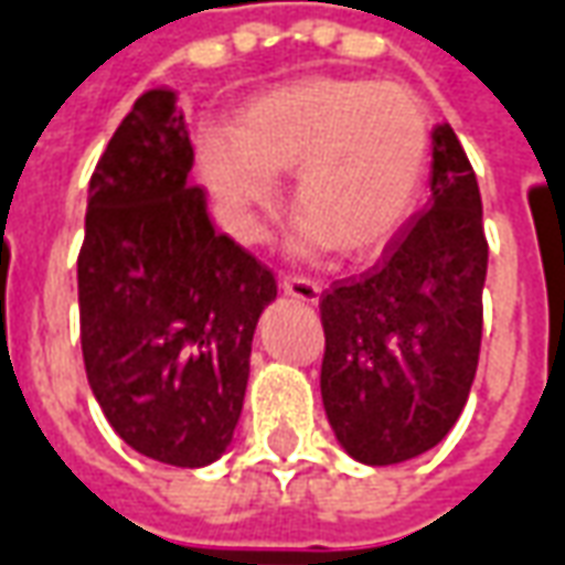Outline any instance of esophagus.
Listing matches in <instances>:
<instances>
[{
  "label": "esophagus",
  "instance_id": "esophagus-1",
  "mask_svg": "<svg viewBox=\"0 0 565 565\" xmlns=\"http://www.w3.org/2000/svg\"><path fill=\"white\" fill-rule=\"evenodd\" d=\"M279 286H282V291H286L289 298L303 303H316L319 301V295H322V286L313 282V279H307V276H282Z\"/></svg>",
  "mask_w": 565,
  "mask_h": 565
}]
</instances>
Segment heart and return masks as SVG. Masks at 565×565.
<instances>
[{
	"label": "heart",
	"mask_w": 565,
	"mask_h": 565,
	"mask_svg": "<svg viewBox=\"0 0 565 565\" xmlns=\"http://www.w3.org/2000/svg\"><path fill=\"white\" fill-rule=\"evenodd\" d=\"M431 121L402 84L310 75L252 99L231 139H200V170L222 225L262 237L279 206L276 175H291L298 246L371 258L414 218L429 179Z\"/></svg>",
	"instance_id": "1"
}]
</instances>
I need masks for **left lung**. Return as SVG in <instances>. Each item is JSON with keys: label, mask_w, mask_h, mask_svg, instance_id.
<instances>
[{"label": "left lung", "mask_w": 565, "mask_h": 565, "mask_svg": "<svg viewBox=\"0 0 565 565\" xmlns=\"http://www.w3.org/2000/svg\"><path fill=\"white\" fill-rule=\"evenodd\" d=\"M478 179L450 124L431 130V198L362 279L322 295V404L365 466L426 454L462 414L483 331Z\"/></svg>", "instance_id": "1"}]
</instances>
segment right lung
<instances>
[{
  "label": "right lung",
  "mask_w": 565,
  "mask_h": 565,
  "mask_svg": "<svg viewBox=\"0 0 565 565\" xmlns=\"http://www.w3.org/2000/svg\"><path fill=\"white\" fill-rule=\"evenodd\" d=\"M194 148L167 87L127 111L90 175L78 252L87 383L111 429L163 466L225 454L274 274L215 234L188 182Z\"/></svg>",
  "instance_id": "obj_1"
}]
</instances>
